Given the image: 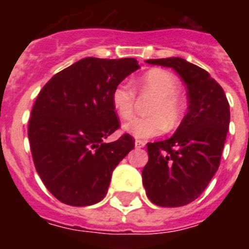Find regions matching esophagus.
<instances>
[{
    "instance_id": "34e87169",
    "label": "esophagus",
    "mask_w": 249,
    "mask_h": 249,
    "mask_svg": "<svg viewBox=\"0 0 249 249\" xmlns=\"http://www.w3.org/2000/svg\"><path fill=\"white\" fill-rule=\"evenodd\" d=\"M134 144H136L137 148H142V147H144V146H146V142H144V141L137 140L136 142H134Z\"/></svg>"
}]
</instances>
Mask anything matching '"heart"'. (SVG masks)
I'll use <instances>...</instances> for the list:
<instances>
[{
    "label": "heart",
    "mask_w": 249,
    "mask_h": 249,
    "mask_svg": "<svg viewBox=\"0 0 249 249\" xmlns=\"http://www.w3.org/2000/svg\"><path fill=\"white\" fill-rule=\"evenodd\" d=\"M141 94L151 95L154 101L148 105L150 116L133 119L124 125V130L138 140H148L160 136L168 129L177 126L182 117V107L177 94V80L163 70H151L138 83ZM111 103L121 119H130L136 103V90L128 81H121L111 94Z\"/></svg>",
    "instance_id": "1"
}]
</instances>
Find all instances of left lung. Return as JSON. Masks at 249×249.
Instances as JSON below:
<instances>
[{
    "instance_id": "obj_1",
    "label": "left lung",
    "mask_w": 249,
    "mask_h": 249,
    "mask_svg": "<svg viewBox=\"0 0 249 249\" xmlns=\"http://www.w3.org/2000/svg\"><path fill=\"white\" fill-rule=\"evenodd\" d=\"M146 62L173 68L187 88L186 116L170 138L147 143L148 161L142 170L154 204L182 207L200 196L220 166L230 107L224 89L203 68L182 58Z\"/></svg>"
}]
</instances>
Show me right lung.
Here are the masks:
<instances>
[{"instance_id": "1", "label": "right lung", "mask_w": 249, "mask_h": 249, "mask_svg": "<svg viewBox=\"0 0 249 249\" xmlns=\"http://www.w3.org/2000/svg\"><path fill=\"white\" fill-rule=\"evenodd\" d=\"M140 68L134 58H84L42 88L28 125L33 163L46 189L64 204L86 207L107 194L117 164L134 148L111 103L117 84Z\"/></svg>"}]
</instances>
